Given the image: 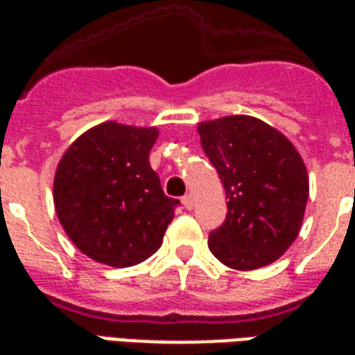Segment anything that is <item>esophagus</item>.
<instances>
[{
    "instance_id": "esophagus-1",
    "label": "esophagus",
    "mask_w": 355,
    "mask_h": 355,
    "mask_svg": "<svg viewBox=\"0 0 355 355\" xmlns=\"http://www.w3.org/2000/svg\"><path fill=\"white\" fill-rule=\"evenodd\" d=\"M182 205H184V209L191 211V209H193V196H191V193H186L184 198H182Z\"/></svg>"
}]
</instances>
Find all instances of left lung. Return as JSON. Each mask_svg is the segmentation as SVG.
<instances>
[{
  "mask_svg": "<svg viewBox=\"0 0 355 355\" xmlns=\"http://www.w3.org/2000/svg\"><path fill=\"white\" fill-rule=\"evenodd\" d=\"M201 146L216 167L227 216L209 235V248L237 271L277 261L301 230L309 175L288 139L254 116H224L198 125Z\"/></svg>",
  "mask_w": 355,
  "mask_h": 355,
  "instance_id": "obj_1",
  "label": "left lung"
}]
</instances>
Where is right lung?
I'll return each mask as SVG.
<instances>
[{
	"label": "right lung",
	"instance_id": "1",
	"mask_svg": "<svg viewBox=\"0 0 355 355\" xmlns=\"http://www.w3.org/2000/svg\"><path fill=\"white\" fill-rule=\"evenodd\" d=\"M156 139V128L105 122L83 133L60 159L58 220L94 261L131 267L164 243L178 201L165 196L148 162Z\"/></svg>",
	"mask_w": 355,
	"mask_h": 355
}]
</instances>
